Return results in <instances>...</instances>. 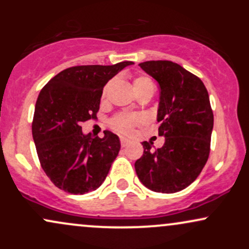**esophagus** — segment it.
Returning <instances> with one entry per match:
<instances>
[{
	"instance_id": "34e87169",
	"label": "esophagus",
	"mask_w": 249,
	"mask_h": 249,
	"mask_svg": "<svg viewBox=\"0 0 249 249\" xmlns=\"http://www.w3.org/2000/svg\"><path fill=\"white\" fill-rule=\"evenodd\" d=\"M128 142H130V141H128V139L124 138V137H121V145H122L123 147L127 146V145H128Z\"/></svg>"
}]
</instances>
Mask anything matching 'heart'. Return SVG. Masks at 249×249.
Instances as JSON below:
<instances>
[{
	"label": "heart",
	"instance_id": "b5f03b06",
	"mask_svg": "<svg viewBox=\"0 0 249 249\" xmlns=\"http://www.w3.org/2000/svg\"><path fill=\"white\" fill-rule=\"evenodd\" d=\"M133 90L134 92L141 89L145 88V87H150V85H153L152 81L146 76H138L133 79ZM108 85H107L103 91V97L105 96L107 93ZM144 123V117L139 113H127V112H123V113H118V115L113 117L111 119V127L113 130H116L117 132H121L124 134H128L133 131L134 126L137 125H141Z\"/></svg>",
	"mask_w": 249,
	"mask_h": 249
}]
</instances>
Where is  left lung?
I'll use <instances>...</instances> for the list:
<instances>
[{
    "label": "left lung",
    "mask_w": 249,
    "mask_h": 249,
    "mask_svg": "<svg viewBox=\"0 0 249 249\" xmlns=\"http://www.w3.org/2000/svg\"><path fill=\"white\" fill-rule=\"evenodd\" d=\"M139 67L159 87L157 121L160 148L142 142L144 153L134 164L144 186L154 192L176 193L198 178L207 162L213 130V111L207 89L199 77L171 61H147Z\"/></svg>",
    "instance_id": "left-lung-1"
}]
</instances>
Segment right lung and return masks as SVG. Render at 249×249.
<instances>
[{
  "instance_id": "add662e5",
  "label": "right lung",
  "mask_w": 249,
  "mask_h": 249,
  "mask_svg": "<svg viewBox=\"0 0 249 249\" xmlns=\"http://www.w3.org/2000/svg\"><path fill=\"white\" fill-rule=\"evenodd\" d=\"M133 62L78 65L50 79L39 92L33 119V138L41 166L59 190L71 194L95 191L118 156V136L83 134L82 123L97 119L104 85Z\"/></svg>"
}]
</instances>
